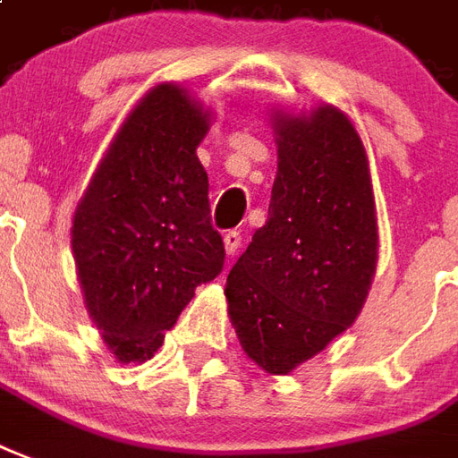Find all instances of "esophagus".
I'll return each instance as SVG.
<instances>
[{"mask_svg": "<svg viewBox=\"0 0 458 458\" xmlns=\"http://www.w3.org/2000/svg\"><path fill=\"white\" fill-rule=\"evenodd\" d=\"M239 246H242V233H239V232H226L225 233L226 256H233V253L239 250Z\"/></svg>", "mask_w": 458, "mask_h": 458, "instance_id": "34e87169", "label": "esophagus"}]
</instances>
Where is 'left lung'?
Listing matches in <instances>:
<instances>
[{
    "label": "left lung",
    "instance_id": "obj_1",
    "mask_svg": "<svg viewBox=\"0 0 458 458\" xmlns=\"http://www.w3.org/2000/svg\"><path fill=\"white\" fill-rule=\"evenodd\" d=\"M277 176L267 222L226 277V304L249 360L290 374L362 311L377 270V205L362 137L345 113H270Z\"/></svg>",
    "mask_w": 458,
    "mask_h": 458
}]
</instances>
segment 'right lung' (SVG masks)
Returning a JSON list of instances; mask_svg holds the SVG:
<instances>
[{
  "instance_id": "obj_1",
  "label": "right lung",
  "mask_w": 458,
  "mask_h": 458,
  "mask_svg": "<svg viewBox=\"0 0 458 458\" xmlns=\"http://www.w3.org/2000/svg\"><path fill=\"white\" fill-rule=\"evenodd\" d=\"M212 113L164 81L127 113L72 216L86 311L120 364L154 357L168 328L225 266L198 147Z\"/></svg>"
}]
</instances>
